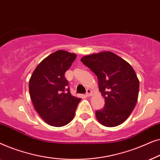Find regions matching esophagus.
<instances>
[{"label": "esophagus", "mask_w": 160, "mask_h": 160, "mask_svg": "<svg viewBox=\"0 0 160 160\" xmlns=\"http://www.w3.org/2000/svg\"><path fill=\"white\" fill-rule=\"evenodd\" d=\"M91 94H92V92H91L90 89H87V92H86V94H85L87 97H89V96H90Z\"/></svg>", "instance_id": "1"}]
</instances>
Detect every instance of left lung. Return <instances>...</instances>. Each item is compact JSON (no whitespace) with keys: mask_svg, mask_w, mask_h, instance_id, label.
<instances>
[{"mask_svg":"<svg viewBox=\"0 0 160 160\" xmlns=\"http://www.w3.org/2000/svg\"><path fill=\"white\" fill-rule=\"evenodd\" d=\"M97 76L105 106L95 111L98 122L106 127L119 125L128 119L136 105L139 81L132 67L111 52L83 57L81 59Z\"/></svg>","mask_w":160,"mask_h":160,"instance_id":"8db88e82","label":"left lung"}]
</instances>
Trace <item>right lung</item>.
I'll return each mask as SVG.
<instances>
[{
	"label": "right lung",
	"mask_w": 160,
	"mask_h": 160,
	"mask_svg": "<svg viewBox=\"0 0 160 160\" xmlns=\"http://www.w3.org/2000/svg\"><path fill=\"white\" fill-rule=\"evenodd\" d=\"M76 55L58 50L43 60L32 73L29 92L34 108L46 123L62 127L73 119L80 98L70 92L65 77Z\"/></svg>",
	"instance_id": "right-lung-1"
}]
</instances>
